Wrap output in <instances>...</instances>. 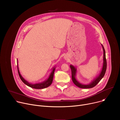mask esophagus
<instances>
[{
	"instance_id": "obj_1",
	"label": "esophagus",
	"mask_w": 120,
	"mask_h": 120,
	"mask_svg": "<svg viewBox=\"0 0 120 120\" xmlns=\"http://www.w3.org/2000/svg\"><path fill=\"white\" fill-rule=\"evenodd\" d=\"M64 59H65V60H67V57H66V56H64Z\"/></svg>"
}]
</instances>
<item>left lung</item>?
<instances>
[{
  "label": "left lung",
  "mask_w": 120,
  "mask_h": 120,
  "mask_svg": "<svg viewBox=\"0 0 120 120\" xmlns=\"http://www.w3.org/2000/svg\"><path fill=\"white\" fill-rule=\"evenodd\" d=\"M102 46V48L103 49V65L102 67V69L100 73V74L98 75L95 79H94L92 81H91L90 84H83L79 82L75 78L76 76V69L75 67H74L73 65H70V68L71 69L72 71V81L74 82V83L75 85L79 88H82V89H89L93 88L94 86H95L97 84L100 82V81L104 77L105 71L107 70V60L106 59H105V49L104 48L103 45L101 44Z\"/></svg>",
  "instance_id": "1"
}]
</instances>
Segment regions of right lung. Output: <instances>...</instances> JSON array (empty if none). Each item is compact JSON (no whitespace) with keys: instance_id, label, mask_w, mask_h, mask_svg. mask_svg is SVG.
<instances>
[{"instance_id":"right-lung-1","label":"right lung","mask_w":120,"mask_h":120,"mask_svg":"<svg viewBox=\"0 0 120 120\" xmlns=\"http://www.w3.org/2000/svg\"><path fill=\"white\" fill-rule=\"evenodd\" d=\"M55 67H54L52 69V71L50 73V75H49L48 78L45 80V81L41 82V83H35V84H31L30 83L28 82L21 75L20 73L19 68H18V60H17V70H18V73L19 75V77L20 79H21L23 81L24 83H25L26 85L29 86L32 88L33 89H44L45 88H47L50 86L51 84L52 83L53 81V76H54V72L55 70Z\"/></svg>"}]
</instances>
